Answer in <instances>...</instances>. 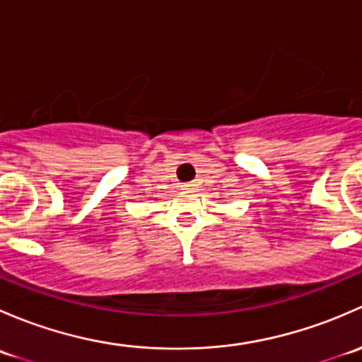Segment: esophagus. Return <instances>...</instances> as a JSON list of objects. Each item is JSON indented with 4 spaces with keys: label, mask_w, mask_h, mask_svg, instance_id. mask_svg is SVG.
Listing matches in <instances>:
<instances>
[{
    "label": "esophagus",
    "mask_w": 362,
    "mask_h": 362,
    "mask_svg": "<svg viewBox=\"0 0 362 362\" xmlns=\"http://www.w3.org/2000/svg\"><path fill=\"white\" fill-rule=\"evenodd\" d=\"M182 187H184L185 191H192V189H194V184H191V182H187V184H184V185H182Z\"/></svg>",
    "instance_id": "esophagus-1"
}]
</instances>
